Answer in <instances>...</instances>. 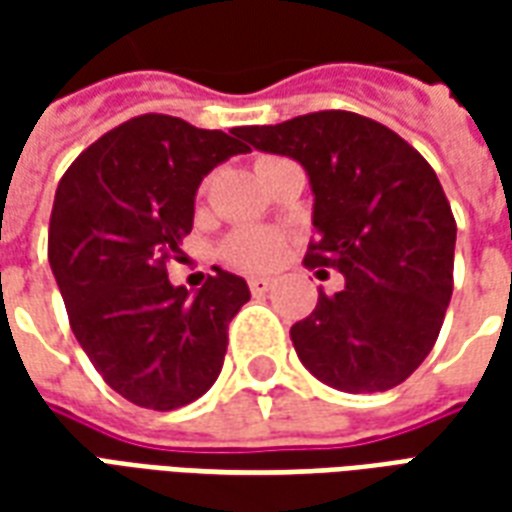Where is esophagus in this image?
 Listing matches in <instances>:
<instances>
[{
  "label": "esophagus",
  "mask_w": 512,
  "mask_h": 512,
  "mask_svg": "<svg viewBox=\"0 0 512 512\" xmlns=\"http://www.w3.org/2000/svg\"><path fill=\"white\" fill-rule=\"evenodd\" d=\"M271 285H274V279H268V277L249 279V290H252L255 296H263V293H268V290H271Z\"/></svg>",
  "instance_id": "esophagus-1"
}]
</instances>
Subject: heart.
Wrapping results in <instances>:
<instances>
[{
  "mask_svg": "<svg viewBox=\"0 0 512 512\" xmlns=\"http://www.w3.org/2000/svg\"><path fill=\"white\" fill-rule=\"evenodd\" d=\"M271 158H260L257 169L263 167ZM288 244V235L277 227H241L224 238L219 255L227 266L238 271H263L277 263Z\"/></svg>",
  "mask_w": 512,
  "mask_h": 512,
  "instance_id": "b5f03b06",
  "label": "heart"
}]
</instances>
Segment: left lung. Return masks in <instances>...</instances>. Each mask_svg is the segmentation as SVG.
I'll return each instance as SVG.
<instances>
[{"label": "left lung", "mask_w": 512, "mask_h": 512, "mask_svg": "<svg viewBox=\"0 0 512 512\" xmlns=\"http://www.w3.org/2000/svg\"><path fill=\"white\" fill-rule=\"evenodd\" d=\"M238 136L307 169L318 238L304 266L345 277L340 293L321 290L293 323L301 365L343 392L403 384L430 354L452 296L455 216L433 167L392 128L345 109Z\"/></svg>", "instance_id": "left-lung-1"}]
</instances>
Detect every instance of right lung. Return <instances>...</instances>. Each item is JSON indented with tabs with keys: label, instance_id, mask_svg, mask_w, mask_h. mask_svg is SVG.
I'll return each instance as SVG.
<instances>
[{
	"label": "right lung",
	"instance_id": "right-lung-1",
	"mask_svg": "<svg viewBox=\"0 0 512 512\" xmlns=\"http://www.w3.org/2000/svg\"><path fill=\"white\" fill-rule=\"evenodd\" d=\"M169 115H139L87 147L62 175L49 263L76 340L117 395L172 411L205 395L246 301L241 277L216 268L191 296L167 279L194 224L202 178L249 145Z\"/></svg>",
	"mask_w": 512,
	"mask_h": 512
}]
</instances>
